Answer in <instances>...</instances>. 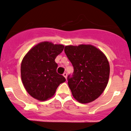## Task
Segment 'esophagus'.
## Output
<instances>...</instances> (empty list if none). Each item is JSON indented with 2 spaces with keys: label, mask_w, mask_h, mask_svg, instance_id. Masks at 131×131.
<instances>
[{
  "label": "esophagus",
  "mask_w": 131,
  "mask_h": 131,
  "mask_svg": "<svg viewBox=\"0 0 131 131\" xmlns=\"http://www.w3.org/2000/svg\"><path fill=\"white\" fill-rule=\"evenodd\" d=\"M63 76H64V77H65V79H67V75H68V73H67V72H64V73H63Z\"/></svg>",
  "instance_id": "esophagus-1"
}]
</instances>
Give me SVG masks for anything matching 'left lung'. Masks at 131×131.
Here are the masks:
<instances>
[{"mask_svg": "<svg viewBox=\"0 0 131 131\" xmlns=\"http://www.w3.org/2000/svg\"><path fill=\"white\" fill-rule=\"evenodd\" d=\"M64 52L73 67L68 84L74 98L81 103L97 99L106 88L110 65L105 55L91 45L68 46Z\"/></svg>", "mask_w": 131, "mask_h": 131, "instance_id": "obj_1", "label": "left lung"}]
</instances>
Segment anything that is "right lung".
<instances>
[{
  "instance_id": "right-lung-1",
  "label": "right lung",
  "mask_w": 131,
  "mask_h": 131,
  "mask_svg": "<svg viewBox=\"0 0 131 131\" xmlns=\"http://www.w3.org/2000/svg\"><path fill=\"white\" fill-rule=\"evenodd\" d=\"M64 46L43 42L28 51L21 64V76L26 91L33 97L45 101L54 94L66 79L56 72L55 59Z\"/></svg>"
}]
</instances>
